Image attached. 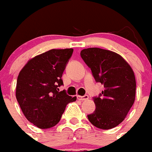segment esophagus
Listing matches in <instances>:
<instances>
[{
	"instance_id": "1",
	"label": "esophagus",
	"mask_w": 152,
	"mask_h": 152,
	"mask_svg": "<svg viewBox=\"0 0 152 152\" xmlns=\"http://www.w3.org/2000/svg\"><path fill=\"white\" fill-rule=\"evenodd\" d=\"M77 100H80V101H84V100H88L89 96H88V95H84V96H79V95H77Z\"/></svg>"
}]
</instances>
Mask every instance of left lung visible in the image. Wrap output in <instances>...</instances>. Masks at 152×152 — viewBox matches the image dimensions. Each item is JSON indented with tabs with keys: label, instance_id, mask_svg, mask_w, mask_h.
I'll return each mask as SVG.
<instances>
[{
	"label": "left lung",
	"instance_id": "obj_1",
	"mask_svg": "<svg viewBox=\"0 0 152 152\" xmlns=\"http://www.w3.org/2000/svg\"><path fill=\"white\" fill-rule=\"evenodd\" d=\"M80 56L95 80L104 86V91L94 97L96 110L88 115V119L96 128H114L124 120L135 101L133 71L121 56L107 49H84Z\"/></svg>",
	"mask_w": 152,
	"mask_h": 152
}]
</instances>
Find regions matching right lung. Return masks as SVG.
Masks as SVG:
<instances>
[{
	"label": "right lung",
	"instance_id": "right-lung-1",
	"mask_svg": "<svg viewBox=\"0 0 152 152\" xmlns=\"http://www.w3.org/2000/svg\"><path fill=\"white\" fill-rule=\"evenodd\" d=\"M73 49H51L29 60L17 77L16 97L26 119L39 129H49L61 119L68 103L61 76Z\"/></svg>",
	"mask_w": 152,
	"mask_h": 152
}]
</instances>
